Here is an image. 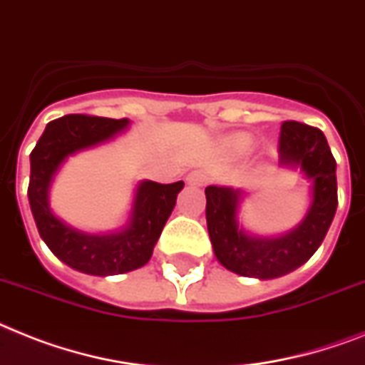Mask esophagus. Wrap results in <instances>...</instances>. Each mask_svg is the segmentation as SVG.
I'll return each instance as SVG.
<instances>
[{"label":"esophagus","instance_id":"34e87169","mask_svg":"<svg viewBox=\"0 0 365 365\" xmlns=\"http://www.w3.org/2000/svg\"><path fill=\"white\" fill-rule=\"evenodd\" d=\"M187 182L191 185H204V183L208 182V173H204V170H192L187 176Z\"/></svg>","mask_w":365,"mask_h":365}]
</instances>
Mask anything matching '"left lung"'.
Wrapping results in <instances>:
<instances>
[{
	"label": "left lung",
	"mask_w": 365,
	"mask_h": 365,
	"mask_svg": "<svg viewBox=\"0 0 365 365\" xmlns=\"http://www.w3.org/2000/svg\"><path fill=\"white\" fill-rule=\"evenodd\" d=\"M279 152L283 165H300L313 180V202L304 223L275 240L251 238L238 229V191L206 187V223L213 253L234 274L272 279L311 259L330 229L337 208L336 159L319 127L287 120L281 123Z\"/></svg>",
	"instance_id": "obj_1"
}]
</instances>
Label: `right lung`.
Wrapping results in <instances>:
<instances>
[{
	"mask_svg": "<svg viewBox=\"0 0 365 365\" xmlns=\"http://www.w3.org/2000/svg\"><path fill=\"white\" fill-rule=\"evenodd\" d=\"M125 125L127 118L67 114L50 121L29 155L28 197L38 234L59 260L84 274L115 275L146 264L183 187V182L140 183L129 229L110 236L76 232L50 212L48 185L65 157L108 140Z\"/></svg>",
	"mask_w": 365,
	"mask_h": 365,
	"instance_id": "obj_1",
	"label": "right lung"
}]
</instances>
